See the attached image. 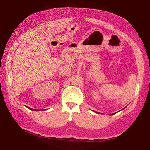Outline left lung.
<instances>
[{
	"label": "left lung",
	"mask_w": 150,
	"mask_h": 150,
	"mask_svg": "<svg viewBox=\"0 0 150 150\" xmlns=\"http://www.w3.org/2000/svg\"><path fill=\"white\" fill-rule=\"evenodd\" d=\"M93 112H96V113H98V112H96V111H93ZM116 114V113H113V114H110V115H112V114Z\"/></svg>",
	"instance_id": "left-lung-1"
}]
</instances>
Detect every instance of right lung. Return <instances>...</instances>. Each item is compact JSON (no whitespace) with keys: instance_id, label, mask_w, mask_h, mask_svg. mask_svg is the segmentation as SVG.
Returning <instances> with one entry per match:
<instances>
[{"instance_id":"obj_1","label":"right lung","mask_w":150,"mask_h":150,"mask_svg":"<svg viewBox=\"0 0 150 150\" xmlns=\"http://www.w3.org/2000/svg\"><path fill=\"white\" fill-rule=\"evenodd\" d=\"M30 110H33V111H38V110H38V109H34V108H30V107H27Z\"/></svg>"}]
</instances>
